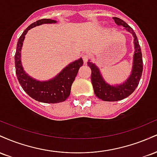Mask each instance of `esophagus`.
<instances>
[{"instance_id": "esophagus-1", "label": "esophagus", "mask_w": 157, "mask_h": 157, "mask_svg": "<svg viewBox=\"0 0 157 157\" xmlns=\"http://www.w3.org/2000/svg\"><path fill=\"white\" fill-rule=\"evenodd\" d=\"M89 56L88 55H82V60H83V62L85 63H86L89 61Z\"/></svg>"}]
</instances>
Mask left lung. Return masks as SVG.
I'll return each mask as SVG.
<instances>
[{
  "label": "left lung",
  "mask_w": 157,
  "mask_h": 157,
  "mask_svg": "<svg viewBox=\"0 0 157 157\" xmlns=\"http://www.w3.org/2000/svg\"><path fill=\"white\" fill-rule=\"evenodd\" d=\"M114 22L119 26H122L128 32H131L134 37L135 52L134 56V65L131 76L124 82L120 86H113L107 84L104 81L100 75L98 68L92 63L88 62V66L91 69V80L92 83L94 91L96 96L103 101L115 102L123 100L131 95L138 86L140 78L142 77V69H143V62L140 46L136 34L130 26L125 21L119 17H113Z\"/></svg>",
  "instance_id": "8db88e82"
}]
</instances>
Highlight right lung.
<instances>
[{
    "mask_svg": "<svg viewBox=\"0 0 157 157\" xmlns=\"http://www.w3.org/2000/svg\"><path fill=\"white\" fill-rule=\"evenodd\" d=\"M56 23L51 19H41L32 23L26 29L17 41L15 55V72L21 87L29 97L38 102L45 103H57L63 102L71 93V85L76 77L78 70L83 64L82 59L69 64L52 80L40 82L25 73L21 61V52L25 35L30 29L44 23Z\"/></svg>",
    "mask_w": 157,
    "mask_h": 157,
    "instance_id": "right-lung-1",
    "label": "right lung"
}]
</instances>
